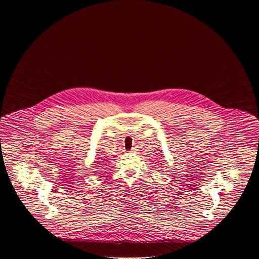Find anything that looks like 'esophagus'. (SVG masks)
<instances>
[{"label": "esophagus", "mask_w": 259, "mask_h": 259, "mask_svg": "<svg viewBox=\"0 0 259 259\" xmlns=\"http://www.w3.org/2000/svg\"><path fill=\"white\" fill-rule=\"evenodd\" d=\"M135 148H133L132 149H131V150H130V152H135Z\"/></svg>", "instance_id": "esophagus-1"}]
</instances>
